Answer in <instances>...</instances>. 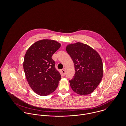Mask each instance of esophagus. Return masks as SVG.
<instances>
[{
	"instance_id": "esophagus-1",
	"label": "esophagus",
	"mask_w": 126,
	"mask_h": 126,
	"mask_svg": "<svg viewBox=\"0 0 126 126\" xmlns=\"http://www.w3.org/2000/svg\"><path fill=\"white\" fill-rule=\"evenodd\" d=\"M61 72H62V74H63V76H64V75H65V70H64V69H62V70H61Z\"/></svg>"
}]
</instances>
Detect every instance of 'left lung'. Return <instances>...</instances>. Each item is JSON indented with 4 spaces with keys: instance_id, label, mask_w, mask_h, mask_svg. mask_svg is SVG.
<instances>
[{
    "instance_id": "obj_1",
    "label": "left lung",
    "mask_w": 126,
    "mask_h": 126,
    "mask_svg": "<svg viewBox=\"0 0 126 126\" xmlns=\"http://www.w3.org/2000/svg\"><path fill=\"white\" fill-rule=\"evenodd\" d=\"M66 50L75 69V75L69 80L72 90L82 95L91 94L103 77V63L100 55L89 46L80 42L68 45Z\"/></svg>"
}]
</instances>
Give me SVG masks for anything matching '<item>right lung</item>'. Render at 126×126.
<instances>
[{
  "mask_svg": "<svg viewBox=\"0 0 126 126\" xmlns=\"http://www.w3.org/2000/svg\"><path fill=\"white\" fill-rule=\"evenodd\" d=\"M61 45L50 39H43L32 44L25 55L23 68L28 83L35 93L49 95L56 89L61 79L55 68L52 55Z\"/></svg>",
  "mask_w": 126,
  "mask_h": 126,
  "instance_id": "obj_1",
  "label": "right lung"
}]
</instances>
